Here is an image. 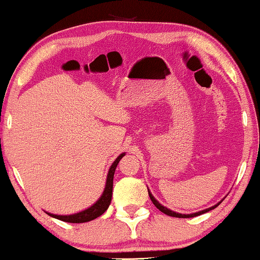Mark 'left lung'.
Here are the masks:
<instances>
[{
  "label": "left lung",
  "instance_id": "8db88e82",
  "mask_svg": "<svg viewBox=\"0 0 260 260\" xmlns=\"http://www.w3.org/2000/svg\"><path fill=\"white\" fill-rule=\"evenodd\" d=\"M149 195H150V199H151V201L153 202V205L157 207V208L160 210V211H162L164 214H166V215H169V216H173V217H180V218H188V217H195V216H199V215H201V214H205V213H207V211H209V210H213L214 208H216V207L219 205V203H217L216 206H214V207H211V208H208V209H205V210H201V211H199V213H195V214H189V215H185V214H178V213H174V211H172V210H170V209H167V208H165V207L164 206H161L160 203H159L157 200H155L153 197H152V194L150 193L149 191Z\"/></svg>",
  "mask_w": 260,
  "mask_h": 260
}]
</instances>
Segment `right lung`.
<instances>
[{
    "instance_id": "1",
    "label": "right lung",
    "mask_w": 260,
    "mask_h": 260,
    "mask_svg": "<svg viewBox=\"0 0 260 260\" xmlns=\"http://www.w3.org/2000/svg\"><path fill=\"white\" fill-rule=\"evenodd\" d=\"M124 153H122L121 155H118L116 160L113 162V165L110 166L109 172H108V177H107V183H106V188L105 191H103L102 197L100 198L99 201L96 203H94L93 206L89 207L88 209L81 211V213L74 214V215H65V216H61V215H53L50 214V216L60 219V221L63 222H69V223H83V222H89L91 219L96 218L99 216L105 213V211L108 209V207L110 205L111 201V195H113V180H114V173L115 170L118 165V162L121 159L123 158Z\"/></svg>"
}]
</instances>
